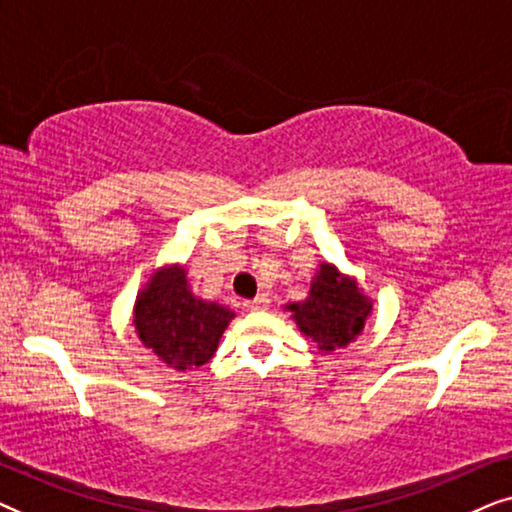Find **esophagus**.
I'll list each match as a JSON object with an SVG mask.
<instances>
[{"label":"esophagus","instance_id":"obj_1","mask_svg":"<svg viewBox=\"0 0 512 512\" xmlns=\"http://www.w3.org/2000/svg\"><path fill=\"white\" fill-rule=\"evenodd\" d=\"M244 307H247V310H268L270 298L268 296H256L254 300H247Z\"/></svg>","mask_w":512,"mask_h":512}]
</instances>
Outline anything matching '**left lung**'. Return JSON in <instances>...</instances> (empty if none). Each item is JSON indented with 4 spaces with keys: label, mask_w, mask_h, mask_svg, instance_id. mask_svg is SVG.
I'll return each mask as SVG.
<instances>
[{
    "label": "left lung",
    "mask_w": 512,
    "mask_h": 512,
    "mask_svg": "<svg viewBox=\"0 0 512 512\" xmlns=\"http://www.w3.org/2000/svg\"><path fill=\"white\" fill-rule=\"evenodd\" d=\"M289 310L300 331L317 342L319 349L335 352L361 333L370 303L352 279H345L333 265L324 263L314 277L310 298L289 305Z\"/></svg>",
    "instance_id": "1"
}]
</instances>
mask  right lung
Instances as JSON below:
<instances>
[{"label": "right lung", "instance_id": "1", "mask_svg": "<svg viewBox=\"0 0 512 512\" xmlns=\"http://www.w3.org/2000/svg\"><path fill=\"white\" fill-rule=\"evenodd\" d=\"M233 317L228 307L195 298L179 268L158 272L135 305L139 338L174 370L198 368L212 359Z\"/></svg>", "mask_w": 512, "mask_h": 512}]
</instances>
